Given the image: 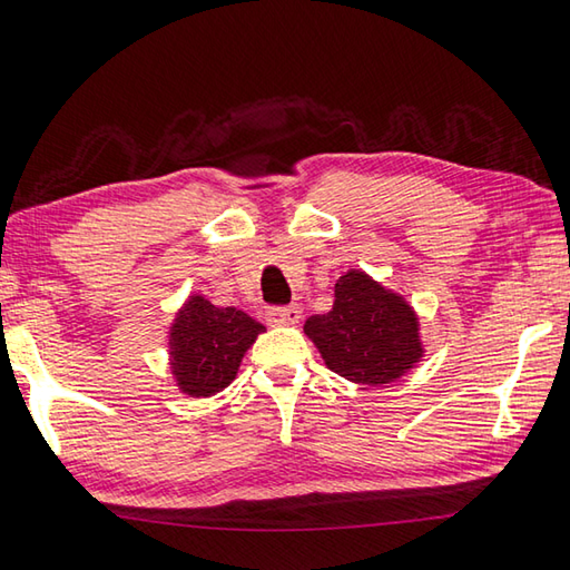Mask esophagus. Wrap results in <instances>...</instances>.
Masks as SVG:
<instances>
[{"label": "esophagus", "mask_w": 570, "mask_h": 570, "mask_svg": "<svg viewBox=\"0 0 570 570\" xmlns=\"http://www.w3.org/2000/svg\"><path fill=\"white\" fill-rule=\"evenodd\" d=\"M302 318V308L298 306H274L266 312V321L272 326H294Z\"/></svg>", "instance_id": "1"}]
</instances>
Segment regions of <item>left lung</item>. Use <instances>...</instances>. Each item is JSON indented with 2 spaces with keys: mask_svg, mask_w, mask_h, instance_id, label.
<instances>
[{
  "mask_svg": "<svg viewBox=\"0 0 570 570\" xmlns=\"http://www.w3.org/2000/svg\"><path fill=\"white\" fill-rule=\"evenodd\" d=\"M334 308L308 316L304 331L334 374L354 384H391L423 356L419 318L401 296L364 272H346Z\"/></svg>",
  "mask_w": 570,
  "mask_h": 570,
  "instance_id": "8db88e82",
  "label": "left lung"
}]
</instances>
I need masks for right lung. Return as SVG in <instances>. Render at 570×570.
I'll list each match as a JSON object with an SVG mask.
<instances>
[{
	"mask_svg": "<svg viewBox=\"0 0 570 570\" xmlns=\"http://www.w3.org/2000/svg\"><path fill=\"white\" fill-rule=\"evenodd\" d=\"M264 326L239 308L191 296L169 328L171 374L194 399L214 396L236 379L242 358Z\"/></svg>",
	"mask_w": 570,
	"mask_h": 570,
	"instance_id": "obj_1",
	"label": "right lung"
}]
</instances>
